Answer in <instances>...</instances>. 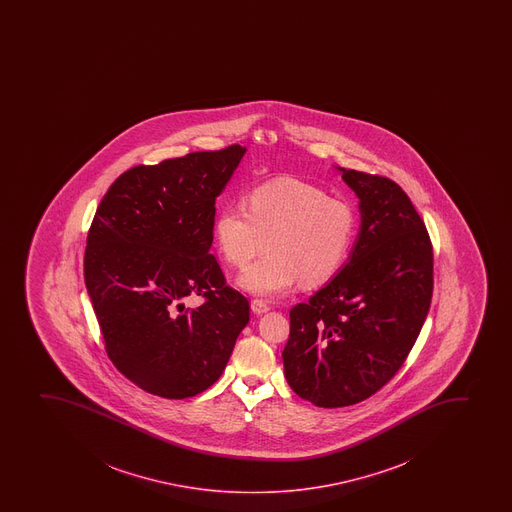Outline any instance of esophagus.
<instances>
[{
	"label": "esophagus",
	"instance_id": "obj_1",
	"mask_svg": "<svg viewBox=\"0 0 512 512\" xmlns=\"http://www.w3.org/2000/svg\"><path fill=\"white\" fill-rule=\"evenodd\" d=\"M251 309H253L254 314H265V312L270 311L271 307L266 300L254 299L251 302Z\"/></svg>",
	"mask_w": 512,
	"mask_h": 512
}]
</instances>
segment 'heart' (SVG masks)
I'll use <instances>...</instances> for the list:
<instances>
[{
    "label": "heart",
    "mask_w": 512,
    "mask_h": 512,
    "mask_svg": "<svg viewBox=\"0 0 512 512\" xmlns=\"http://www.w3.org/2000/svg\"><path fill=\"white\" fill-rule=\"evenodd\" d=\"M246 208L225 206L215 220V239L225 261L244 266L237 285L249 294L275 297L302 283L318 287L345 265L357 234V213L323 188L292 177L254 186Z\"/></svg>",
    "instance_id": "1"
}]
</instances>
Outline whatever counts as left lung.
I'll use <instances>...</instances> for the list:
<instances>
[{
    "mask_svg": "<svg viewBox=\"0 0 512 512\" xmlns=\"http://www.w3.org/2000/svg\"><path fill=\"white\" fill-rule=\"evenodd\" d=\"M359 198L345 266L290 311L288 386L321 408L364 401L398 372L429 314L434 254L405 191L388 177L336 167Z\"/></svg>",
    "mask_w": 512,
    "mask_h": 512,
    "instance_id": "obj_1",
    "label": "left lung"
}]
</instances>
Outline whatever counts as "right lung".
<instances>
[{
	"label": "right lung",
	"instance_id": "obj_1",
	"mask_svg": "<svg viewBox=\"0 0 512 512\" xmlns=\"http://www.w3.org/2000/svg\"><path fill=\"white\" fill-rule=\"evenodd\" d=\"M247 148L136 165L107 189L85 249V285L112 364L147 393L183 400L222 376L249 302L210 254L215 201ZM201 294L196 310L183 300Z\"/></svg>",
	"mask_w": 512,
	"mask_h": 512
}]
</instances>
